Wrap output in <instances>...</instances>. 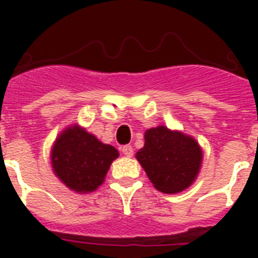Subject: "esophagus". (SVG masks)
<instances>
[{
    "label": "esophagus",
    "mask_w": 258,
    "mask_h": 258,
    "mask_svg": "<svg viewBox=\"0 0 258 258\" xmlns=\"http://www.w3.org/2000/svg\"><path fill=\"white\" fill-rule=\"evenodd\" d=\"M121 151H122V154L125 155V156H127V157L133 156V152L134 151H133V147H132V146H129V145L122 146Z\"/></svg>",
    "instance_id": "1"
}]
</instances>
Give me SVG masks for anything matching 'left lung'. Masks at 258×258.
<instances>
[{
	"mask_svg": "<svg viewBox=\"0 0 258 258\" xmlns=\"http://www.w3.org/2000/svg\"><path fill=\"white\" fill-rule=\"evenodd\" d=\"M136 157L156 190L177 194L197 179L203 150L194 137L159 125L145 132V146Z\"/></svg>",
	"mask_w": 258,
	"mask_h": 258,
	"instance_id": "8db88e82",
	"label": "left lung"
}]
</instances>
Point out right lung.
Returning <instances> with one entry per match:
<instances>
[{
    "label": "right lung",
    "mask_w": 258,
    "mask_h": 258,
    "mask_svg": "<svg viewBox=\"0 0 258 258\" xmlns=\"http://www.w3.org/2000/svg\"><path fill=\"white\" fill-rule=\"evenodd\" d=\"M117 157L118 151L113 146L101 142L79 124L61 131L50 151L54 174L70 190L79 194L97 190Z\"/></svg>",
    "instance_id": "add662e5"
}]
</instances>
